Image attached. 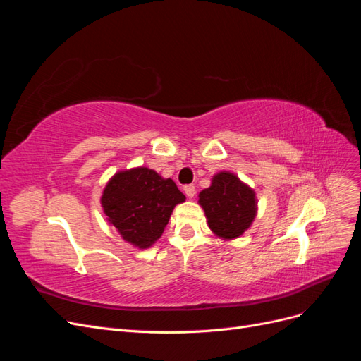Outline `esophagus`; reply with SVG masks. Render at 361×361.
<instances>
[{
	"label": "esophagus",
	"instance_id": "esophagus-1",
	"mask_svg": "<svg viewBox=\"0 0 361 361\" xmlns=\"http://www.w3.org/2000/svg\"><path fill=\"white\" fill-rule=\"evenodd\" d=\"M183 191H185V194H187V197H190V199H192L194 195H195V187H194V185H185Z\"/></svg>",
	"mask_w": 361,
	"mask_h": 361
}]
</instances>
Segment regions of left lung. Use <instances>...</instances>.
Here are the masks:
<instances>
[{
	"mask_svg": "<svg viewBox=\"0 0 361 361\" xmlns=\"http://www.w3.org/2000/svg\"><path fill=\"white\" fill-rule=\"evenodd\" d=\"M211 231L224 239L241 236L256 216L255 191L235 174L221 171L199 194Z\"/></svg>",
	"mask_w": 361,
	"mask_h": 361,
	"instance_id": "left-lung-1",
	"label": "left lung"
}]
</instances>
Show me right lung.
Wrapping results in <instances>:
<instances>
[{"label": "right lung", "instance_id": "1", "mask_svg": "<svg viewBox=\"0 0 361 361\" xmlns=\"http://www.w3.org/2000/svg\"><path fill=\"white\" fill-rule=\"evenodd\" d=\"M101 202L108 221L125 241L147 248L162 235L173 207L185 202V195L171 179L138 167L117 173L106 183Z\"/></svg>", "mask_w": 361, "mask_h": 361}]
</instances>
